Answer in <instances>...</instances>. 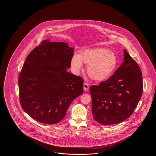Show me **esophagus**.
Masks as SVG:
<instances>
[{
    "mask_svg": "<svg viewBox=\"0 0 156 156\" xmlns=\"http://www.w3.org/2000/svg\"><path fill=\"white\" fill-rule=\"evenodd\" d=\"M89 84L86 83H83V90H84V91H87V90H89Z\"/></svg>",
    "mask_w": 156,
    "mask_h": 156,
    "instance_id": "34e87169",
    "label": "esophagus"
}]
</instances>
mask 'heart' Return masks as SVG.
<instances>
[{"label":"heart","instance_id":"heart-1","mask_svg":"<svg viewBox=\"0 0 156 156\" xmlns=\"http://www.w3.org/2000/svg\"><path fill=\"white\" fill-rule=\"evenodd\" d=\"M83 63L87 65L86 73L91 79L103 81L112 76L118 65L116 55L104 48L81 50L79 55H74L71 59L73 70L79 73Z\"/></svg>","mask_w":156,"mask_h":156}]
</instances>
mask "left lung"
Segmentation results:
<instances>
[{
	"instance_id": "1",
	"label": "left lung",
	"mask_w": 156,
	"mask_h": 156,
	"mask_svg": "<svg viewBox=\"0 0 156 156\" xmlns=\"http://www.w3.org/2000/svg\"><path fill=\"white\" fill-rule=\"evenodd\" d=\"M93 118L105 126L128 118L136 109L143 92L142 74L126 50L124 61L109 79L90 87Z\"/></svg>"
}]
</instances>
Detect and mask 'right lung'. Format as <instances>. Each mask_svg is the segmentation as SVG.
Wrapping results in <instances>:
<instances>
[{"mask_svg": "<svg viewBox=\"0 0 156 156\" xmlns=\"http://www.w3.org/2000/svg\"><path fill=\"white\" fill-rule=\"evenodd\" d=\"M73 48L67 43L43 41L27 57L18 78L24 111L40 123L55 124L83 92V79L67 71Z\"/></svg>", "mask_w": 156, "mask_h": 156, "instance_id": "add662e5", "label": "right lung"}]
</instances>
